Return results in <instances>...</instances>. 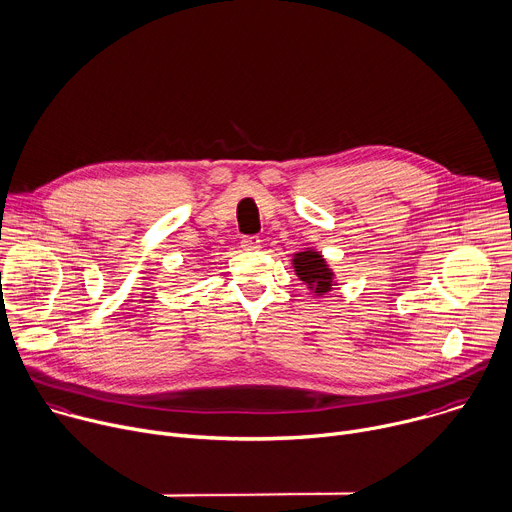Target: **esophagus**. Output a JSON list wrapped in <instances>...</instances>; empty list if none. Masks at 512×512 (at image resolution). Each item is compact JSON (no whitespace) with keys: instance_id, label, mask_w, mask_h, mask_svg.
Returning a JSON list of instances; mask_svg holds the SVG:
<instances>
[{"instance_id":"obj_1","label":"esophagus","mask_w":512,"mask_h":512,"mask_svg":"<svg viewBox=\"0 0 512 512\" xmlns=\"http://www.w3.org/2000/svg\"><path fill=\"white\" fill-rule=\"evenodd\" d=\"M262 244V240L258 236H244L242 238V248L244 250H258Z\"/></svg>"}]
</instances>
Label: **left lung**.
<instances>
[{
    "mask_svg": "<svg viewBox=\"0 0 512 512\" xmlns=\"http://www.w3.org/2000/svg\"><path fill=\"white\" fill-rule=\"evenodd\" d=\"M294 270L302 282L309 284V288H315V292L323 294L329 292L333 286V272L327 268L325 260L317 252H300L294 256Z\"/></svg>",
    "mask_w": 512,
    "mask_h": 512,
    "instance_id": "obj_1",
    "label": "left lung"
}]
</instances>
